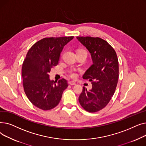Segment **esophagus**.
I'll list each match as a JSON object with an SVG mask.
<instances>
[{
  "instance_id": "obj_1",
  "label": "esophagus",
  "mask_w": 146,
  "mask_h": 146,
  "mask_svg": "<svg viewBox=\"0 0 146 146\" xmlns=\"http://www.w3.org/2000/svg\"><path fill=\"white\" fill-rule=\"evenodd\" d=\"M68 83L70 84V85H76V82H74V81H70V82H68Z\"/></svg>"
}]
</instances>
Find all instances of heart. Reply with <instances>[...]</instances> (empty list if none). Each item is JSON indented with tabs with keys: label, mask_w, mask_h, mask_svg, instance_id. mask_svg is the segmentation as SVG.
<instances>
[{
	"label": "heart",
	"mask_w": 146,
	"mask_h": 146,
	"mask_svg": "<svg viewBox=\"0 0 146 146\" xmlns=\"http://www.w3.org/2000/svg\"><path fill=\"white\" fill-rule=\"evenodd\" d=\"M79 52H86V51L85 50H80ZM70 75L71 77H72L73 78H75L77 77V73H76V71L74 70H72L70 71Z\"/></svg>",
	"instance_id": "heart-1"
}]
</instances>
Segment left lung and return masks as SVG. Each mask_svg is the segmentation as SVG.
<instances>
[{"label":"left lung","mask_w":146,"mask_h":146,"mask_svg":"<svg viewBox=\"0 0 146 146\" xmlns=\"http://www.w3.org/2000/svg\"><path fill=\"white\" fill-rule=\"evenodd\" d=\"M76 38L89 51L93 64L83 74L84 79L92 82L89 90L83 87L79 101L83 108L95 112L110 102L115 90L119 73L118 60L115 51L99 37L77 36Z\"/></svg>","instance_id":"1"}]
</instances>
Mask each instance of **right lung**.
<instances>
[{
  "label": "right lung",
  "mask_w": 146,
  "mask_h": 146,
  "mask_svg": "<svg viewBox=\"0 0 146 146\" xmlns=\"http://www.w3.org/2000/svg\"><path fill=\"white\" fill-rule=\"evenodd\" d=\"M73 38H44L28 50L22 67L23 86L27 98L37 108L44 111L54 108L67 88L66 79L54 82L50 79L48 73L58 64L64 45Z\"/></svg>",
  "instance_id": "right-lung-1"
}]
</instances>
